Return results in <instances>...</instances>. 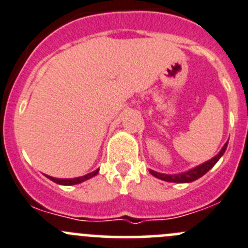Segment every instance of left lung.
Returning <instances> with one entry per match:
<instances>
[{"instance_id": "left-lung-1", "label": "left lung", "mask_w": 248, "mask_h": 248, "mask_svg": "<svg viewBox=\"0 0 248 248\" xmlns=\"http://www.w3.org/2000/svg\"><path fill=\"white\" fill-rule=\"evenodd\" d=\"M227 146H228V141L223 145L222 150L212 157L211 160L206 161V162L201 163V165L196 166V167L191 168V170H186V172H182V173H178V174H166V173H158L156 170H149V172L154 175V177L158 178L161 180H165V182H170V183H190L194 182V180L199 179V178L202 177L203 174L208 172L216 163L218 162L220 157L223 156V154L225 153L227 150Z\"/></svg>"}]
</instances>
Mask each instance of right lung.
I'll use <instances>...</instances> for the list:
<instances>
[{
    "instance_id": "right-lung-1",
    "label": "right lung",
    "mask_w": 248,
    "mask_h": 248,
    "mask_svg": "<svg viewBox=\"0 0 248 248\" xmlns=\"http://www.w3.org/2000/svg\"><path fill=\"white\" fill-rule=\"evenodd\" d=\"M98 172H99V170H93V172L88 173V174L82 175V177L71 178V179H69V178H65V179H60V178L50 177V175H47V174H46V177H47L48 179L52 180V182L57 183V184H60V185H75V184H80V183L85 182V180H87V179H91V178H93L94 175H97Z\"/></svg>"
}]
</instances>
